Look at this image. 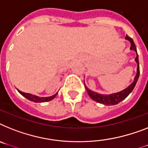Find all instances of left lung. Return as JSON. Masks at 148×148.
Segmentation results:
<instances>
[{"instance_id": "8db88e82", "label": "left lung", "mask_w": 148, "mask_h": 148, "mask_svg": "<svg viewBox=\"0 0 148 148\" xmlns=\"http://www.w3.org/2000/svg\"><path fill=\"white\" fill-rule=\"evenodd\" d=\"M125 39L127 40H129V41L130 42V44H131L130 49L135 51V53H136V58L135 59V62L137 63V72H136V75H135V78H134L133 82H132L129 86H127L126 89H124L123 90L118 92L112 93V94H109V95H104V94H100V93L92 91L91 89H89V88L86 87V86L85 85V83H84L86 89V91H87L89 96L91 97L92 99H93L95 101H97L98 103H100V104H102V105H108V106L117 105L118 103H120V101H122L123 100H124V99H126L128 95H130V93L132 92V91L133 90L134 87H135V85H136V83H137L138 80L140 70L139 62H138V55L137 53L136 47H135V43H134L133 40L131 38H130L129 36L126 35Z\"/></svg>"}]
</instances>
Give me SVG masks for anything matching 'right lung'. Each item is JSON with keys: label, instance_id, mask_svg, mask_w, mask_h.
Instances as JSON below:
<instances>
[{"label": "right lung", "instance_id": "add662e5", "mask_svg": "<svg viewBox=\"0 0 148 148\" xmlns=\"http://www.w3.org/2000/svg\"><path fill=\"white\" fill-rule=\"evenodd\" d=\"M17 90H18V92L20 93L22 95H23L25 98H26V99L30 100V101H34V102L36 103L46 102V101H51V100L54 99V98L56 96L57 94H58V92H56L55 95H52V96H49V97H40V96H38V95H32V94H30V93L23 92L20 91V90H18V89H17Z\"/></svg>", "mask_w": 148, "mask_h": 148}]
</instances>
